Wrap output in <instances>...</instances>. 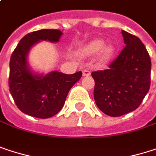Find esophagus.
I'll use <instances>...</instances> for the list:
<instances>
[{
    "instance_id": "1",
    "label": "esophagus",
    "mask_w": 156,
    "mask_h": 156,
    "mask_svg": "<svg viewBox=\"0 0 156 156\" xmlns=\"http://www.w3.org/2000/svg\"><path fill=\"white\" fill-rule=\"evenodd\" d=\"M90 74H91V73H90V71H89L88 69H84V70H83V76L86 77V76H89Z\"/></svg>"
}]
</instances>
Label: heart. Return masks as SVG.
<instances>
[{
  "label": "heart",
  "instance_id": "b5f03b06",
  "mask_svg": "<svg viewBox=\"0 0 156 156\" xmlns=\"http://www.w3.org/2000/svg\"><path fill=\"white\" fill-rule=\"evenodd\" d=\"M105 47V41L102 40H95L89 42L86 47L81 50V54L85 57H93L100 53L101 51V59L107 60L110 58L114 51V48L111 46Z\"/></svg>",
  "mask_w": 156,
  "mask_h": 156
}]
</instances>
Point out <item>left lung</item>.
<instances>
[{
    "mask_svg": "<svg viewBox=\"0 0 156 156\" xmlns=\"http://www.w3.org/2000/svg\"><path fill=\"white\" fill-rule=\"evenodd\" d=\"M126 47L105 70L91 73L98 108L109 116L137 108L150 88L151 59L140 40L122 30Z\"/></svg>",
    "mask_w": 156,
    "mask_h": 156,
    "instance_id": "8db88e82",
    "label": "left lung"
}]
</instances>
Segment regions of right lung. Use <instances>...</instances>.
Listing matches in <instances>:
<instances>
[{
    "label": "right lung",
    "mask_w": 156,
    "mask_h": 156,
    "mask_svg": "<svg viewBox=\"0 0 156 156\" xmlns=\"http://www.w3.org/2000/svg\"><path fill=\"white\" fill-rule=\"evenodd\" d=\"M63 33L59 30H40L25 35L12 54L10 60V92L18 108L37 118H48L58 114L65 104L70 88L82 77L78 71L68 75L58 71L48 74L34 72L28 55L41 41L58 42Z\"/></svg>",
    "instance_id": "right-lung-1"
}]
</instances>
